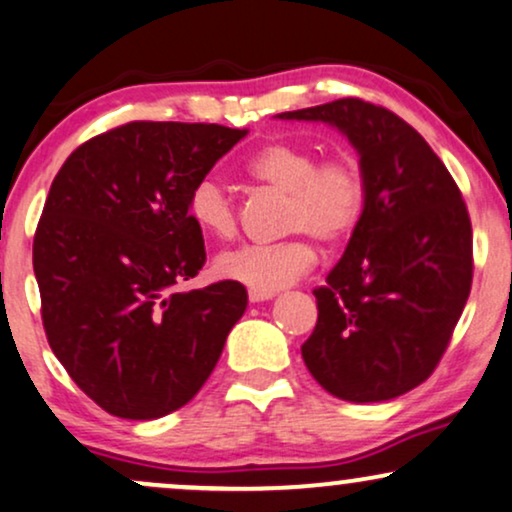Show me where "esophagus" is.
<instances>
[{
    "label": "esophagus",
    "mask_w": 512,
    "mask_h": 512,
    "mask_svg": "<svg viewBox=\"0 0 512 512\" xmlns=\"http://www.w3.org/2000/svg\"><path fill=\"white\" fill-rule=\"evenodd\" d=\"M275 292H258V289H249V301L251 304H258V301L273 299Z\"/></svg>",
    "instance_id": "obj_1"
}]
</instances>
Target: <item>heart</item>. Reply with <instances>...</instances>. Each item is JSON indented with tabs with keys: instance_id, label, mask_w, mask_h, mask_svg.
I'll return each instance as SVG.
<instances>
[{
	"instance_id": "1",
	"label": "heart",
	"mask_w": 512,
	"mask_h": 512,
	"mask_svg": "<svg viewBox=\"0 0 512 512\" xmlns=\"http://www.w3.org/2000/svg\"><path fill=\"white\" fill-rule=\"evenodd\" d=\"M258 185L287 197L282 230L304 232L323 244H342L361 225L365 213V175L349 151L318 159V149L304 142H270L244 163ZM189 220L208 237L230 239L237 232V208L230 189L216 175L194 182L187 197ZM315 263L306 237L273 246H239L216 258L220 280L237 282L258 292H277L304 277Z\"/></svg>"
}]
</instances>
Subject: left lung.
<instances>
[{"mask_svg":"<svg viewBox=\"0 0 512 512\" xmlns=\"http://www.w3.org/2000/svg\"><path fill=\"white\" fill-rule=\"evenodd\" d=\"M277 118L344 132L368 187L342 261L313 289L318 323L301 346L306 368L337 399H396L432 375L470 296L463 194L420 132L384 106L346 97Z\"/></svg>","mask_w":512,"mask_h":512,"instance_id":"obj_1","label":"left lung"}]
</instances>
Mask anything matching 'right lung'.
<instances>
[{
	"instance_id": "1",
	"label": "right lung",
	"mask_w": 512,
	"mask_h": 512,
	"mask_svg": "<svg viewBox=\"0 0 512 512\" xmlns=\"http://www.w3.org/2000/svg\"><path fill=\"white\" fill-rule=\"evenodd\" d=\"M246 130L132 121L68 156L49 189L33 268L49 346L106 413L156 420L194 399L246 311V289L175 292L206 263L187 197Z\"/></svg>"
}]
</instances>
